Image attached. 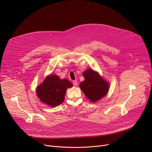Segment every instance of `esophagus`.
I'll return each mask as SVG.
<instances>
[{
	"instance_id": "obj_1",
	"label": "esophagus",
	"mask_w": 152,
	"mask_h": 152,
	"mask_svg": "<svg viewBox=\"0 0 152 152\" xmlns=\"http://www.w3.org/2000/svg\"><path fill=\"white\" fill-rule=\"evenodd\" d=\"M73 85L76 86L77 85V82L76 80H74V81H73Z\"/></svg>"
}]
</instances>
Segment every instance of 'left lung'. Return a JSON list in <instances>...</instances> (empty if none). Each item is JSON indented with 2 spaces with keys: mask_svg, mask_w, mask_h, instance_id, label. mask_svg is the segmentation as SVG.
I'll return each mask as SVG.
<instances>
[{
  "mask_svg": "<svg viewBox=\"0 0 152 152\" xmlns=\"http://www.w3.org/2000/svg\"><path fill=\"white\" fill-rule=\"evenodd\" d=\"M82 75L85 80L80 82L79 87L91 102H96L107 94L110 83L98 72L88 69L83 72Z\"/></svg>",
  "mask_w": 152,
  "mask_h": 152,
  "instance_id": "8db88e82",
  "label": "left lung"
}]
</instances>
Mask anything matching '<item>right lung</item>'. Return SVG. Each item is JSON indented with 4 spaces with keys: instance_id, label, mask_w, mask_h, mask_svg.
<instances>
[{
    "instance_id": "1",
    "label": "right lung",
    "mask_w": 152,
    "mask_h": 152,
    "mask_svg": "<svg viewBox=\"0 0 152 152\" xmlns=\"http://www.w3.org/2000/svg\"><path fill=\"white\" fill-rule=\"evenodd\" d=\"M72 86L68 79H61L56 75H49L37 86L36 93L42 103L56 107L64 102L67 88Z\"/></svg>"
}]
</instances>
